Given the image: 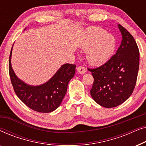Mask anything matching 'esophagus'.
<instances>
[{"label":"esophagus","instance_id":"1","mask_svg":"<svg viewBox=\"0 0 146 146\" xmlns=\"http://www.w3.org/2000/svg\"><path fill=\"white\" fill-rule=\"evenodd\" d=\"M77 70L80 74H84L86 72V70L85 68L82 66H80L77 67Z\"/></svg>","mask_w":146,"mask_h":146}]
</instances>
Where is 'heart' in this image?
<instances>
[{
    "label": "heart",
    "instance_id": "heart-1",
    "mask_svg": "<svg viewBox=\"0 0 146 146\" xmlns=\"http://www.w3.org/2000/svg\"><path fill=\"white\" fill-rule=\"evenodd\" d=\"M115 46L114 37L108 35L104 30L100 27L89 28L84 48L88 49L87 58L94 65H100L106 62L112 54Z\"/></svg>",
    "mask_w": 146,
    "mask_h": 146
}]
</instances>
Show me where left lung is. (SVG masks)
<instances>
[{"mask_svg": "<svg viewBox=\"0 0 146 146\" xmlns=\"http://www.w3.org/2000/svg\"><path fill=\"white\" fill-rule=\"evenodd\" d=\"M122 35L119 47L106 62L88 68L94 78L90 94L96 102L105 108L120 105L129 98L136 84L139 52L132 35L118 25Z\"/></svg>", "mask_w": 146, "mask_h": 146, "instance_id": "8db88e82", "label": "left lung"}]
</instances>
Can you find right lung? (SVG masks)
<instances>
[{
  "instance_id": "add662e5",
  "label": "right lung",
  "mask_w": 146,
  "mask_h": 146,
  "mask_svg": "<svg viewBox=\"0 0 146 146\" xmlns=\"http://www.w3.org/2000/svg\"><path fill=\"white\" fill-rule=\"evenodd\" d=\"M12 49L9 70L16 94L27 106L38 112L49 113L55 110L60 105L66 93L68 82L75 74L76 65L65 64L47 82L33 86L18 78L14 72L11 62Z\"/></svg>"
}]
</instances>
